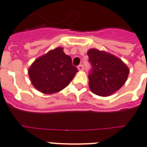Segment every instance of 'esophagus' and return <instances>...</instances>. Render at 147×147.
<instances>
[{
  "label": "esophagus",
  "mask_w": 147,
  "mask_h": 147,
  "mask_svg": "<svg viewBox=\"0 0 147 147\" xmlns=\"http://www.w3.org/2000/svg\"><path fill=\"white\" fill-rule=\"evenodd\" d=\"M78 69H79V71L83 70V65H79V66H78Z\"/></svg>",
  "instance_id": "34e87169"
}]
</instances>
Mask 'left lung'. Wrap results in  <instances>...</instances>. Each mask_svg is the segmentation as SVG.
<instances>
[{"mask_svg":"<svg viewBox=\"0 0 147 147\" xmlns=\"http://www.w3.org/2000/svg\"><path fill=\"white\" fill-rule=\"evenodd\" d=\"M87 54L92 65L88 76L89 86L93 93L107 96L125 83L129 69L120 58L96 49H90Z\"/></svg>","mask_w":147,"mask_h":147,"instance_id":"obj_1","label":"left lung"}]
</instances>
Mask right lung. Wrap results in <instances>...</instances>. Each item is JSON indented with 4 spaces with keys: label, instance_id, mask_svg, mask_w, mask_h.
Segmentation results:
<instances>
[{
    "label": "right lung",
    "instance_id": "right-lung-1",
    "mask_svg": "<svg viewBox=\"0 0 147 147\" xmlns=\"http://www.w3.org/2000/svg\"><path fill=\"white\" fill-rule=\"evenodd\" d=\"M78 71L62 47L51 50L35 60L28 70L32 84L40 92L52 94L65 89Z\"/></svg>",
    "mask_w": 147,
    "mask_h": 147
}]
</instances>
